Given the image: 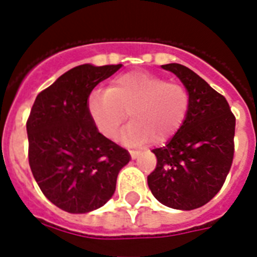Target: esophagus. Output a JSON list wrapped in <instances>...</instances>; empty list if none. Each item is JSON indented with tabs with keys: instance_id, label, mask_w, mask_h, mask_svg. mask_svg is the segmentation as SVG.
<instances>
[{
	"instance_id": "obj_1",
	"label": "esophagus",
	"mask_w": 257,
	"mask_h": 257,
	"mask_svg": "<svg viewBox=\"0 0 257 257\" xmlns=\"http://www.w3.org/2000/svg\"><path fill=\"white\" fill-rule=\"evenodd\" d=\"M129 153H131V156H132L133 160H136V159H139V156H140V152H137V151H129Z\"/></svg>"
}]
</instances>
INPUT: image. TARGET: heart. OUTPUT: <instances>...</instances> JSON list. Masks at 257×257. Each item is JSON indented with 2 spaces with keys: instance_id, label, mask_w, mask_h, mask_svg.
Wrapping results in <instances>:
<instances>
[{
  "instance_id": "b5f03b06",
  "label": "heart",
  "mask_w": 257,
  "mask_h": 257,
  "mask_svg": "<svg viewBox=\"0 0 257 257\" xmlns=\"http://www.w3.org/2000/svg\"><path fill=\"white\" fill-rule=\"evenodd\" d=\"M191 105L188 89L179 82L148 72L117 76L106 90L89 96L88 114L104 137L112 140L126 120L132 122L121 135L125 144H163L183 126Z\"/></svg>"
}]
</instances>
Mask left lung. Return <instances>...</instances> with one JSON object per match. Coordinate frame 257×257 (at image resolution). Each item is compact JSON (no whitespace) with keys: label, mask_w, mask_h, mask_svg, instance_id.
Returning <instances> with one entry per match:
<instances>
[{"label":"left lung","mask_w":257,"mask_h":257,"mask_svg":"<svg viewBox=\"0 0 257 257\" xmlns=\"http://www.w3.org/2000/svg\"><path fill=\"white\" fill-rule=\"evenodd\" d=\"M161 68L173 73L191 96L183 126L163 147L148 187L165 207L192 211L203 207L221 189L233 160L235 116L225 97L180 64Z\"/></svg>","instance_id":"8db88e82"}]
</instances>
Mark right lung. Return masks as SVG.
<instances>
[{
    "label": "right lung",
    "instance_id": "obj_1",
    "mask_svg": "<svg viewBox=\"0 0 257 257\" xmlns=\"http://www.w3.org/2000/svg\"><path fill=\"white\" fill-rule=\"evenodd\" d=\"M121 66H76L42 90L30 110V169L46 199L62 211L88 213L105 205L131 160L128 151L97 131L86 108L94 86Z\"/></svg>",
    "mask_w": 257,
    "mask_h": 257
}]
</instances>
